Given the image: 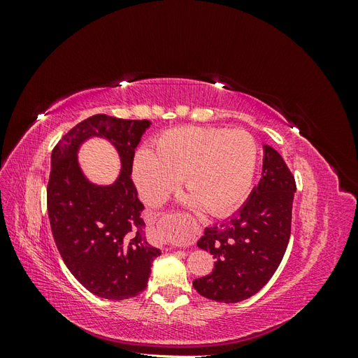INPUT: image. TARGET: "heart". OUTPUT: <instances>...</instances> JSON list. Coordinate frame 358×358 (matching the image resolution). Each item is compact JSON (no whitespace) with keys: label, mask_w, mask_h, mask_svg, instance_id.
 Masks as SVG:
<instances>
[{"label":"heart","mask_w":358,"mask_h":358,"mask_svg":"<svg viewBox=\"0 0 358 358\" xmlns=\"http://www.w3.org/2000/svg\"><path fill=\"white\" fill-rule=\"evenodd\" d=\"M258 148L245 129L178 127L162 133L154 152L143 149L134 159L140 196L157 206L180 185L189 191L183 203L224 215L239 204L251 187Z\"/></svg>","instance_id":"obj_1"}]
</instances>
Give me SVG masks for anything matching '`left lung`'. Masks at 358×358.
<instances>
[{
  "label": "left lung",
  "instance_id": "8db88e82",
  "mask_svg": "<svg viewBox=\"0 0 358 358\" xmlns=\"http://www.w3.org/2000/svg\"><path fill=\"white\" fill-rule=\"evenodd\" d=\"M296 180L284 158L263 145L258 185L229 220L204 230L197 246L209 251L212 273L192 282L199 294L221 303H237L257 294L282 262L291 234Z\"/></svg>",
  "mask_w": 358,
  "mask_h": 358
}]
</instances>
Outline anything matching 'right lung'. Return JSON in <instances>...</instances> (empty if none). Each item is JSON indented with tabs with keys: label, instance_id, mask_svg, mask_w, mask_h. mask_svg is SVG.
Masks as SVG:
<instances>
[{
	"label": "right lung",
	"instance_id": "add662e5",
	"mask_svg": "<svg viewBox=\"0 0 358 358\" xmlns=\"http://www.w3.org/2000/svg\"><path fill=\"white\" fill-rule=\"evenodd\" d=\"M149 127L148 119L94 115L73 127L50 157L48 213L53 239L71 275L101 299L138 296L161 255L146 241L143 204L131 180L134 150ZM94 136L107 139L122 161V171L109 186L90 181L78 164L81 145Z\"/></svg>",
	"mask_w": 358,
	"mask_h": 358
}]
</instances>
